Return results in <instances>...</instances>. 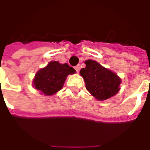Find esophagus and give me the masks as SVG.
Returning <instances> with one entry per match:
<instances>
[{
  "label": "esophagus",
  "mask_w": 150,
  "mask_h": 150,
  "mask_svg": "<svg viewBox=\"0 0 150 150\" xmlns=\"http://www.w3.org/2000/svg\"><path fill=\"white\" fill-rule=\"evenodd\" d=\"M75 71H76V72H79L80 66L79 65H76L75 67Z\"/></svg>",
  "instance_id": "obj_1"
}]
</instances>
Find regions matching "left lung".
Instances as JSON below:
<instances>
[{"label": "left lung", "mask_w": 150, "mask_h": 150, "mask_svg": "<svg viewBox=\"0 0 150 150\" xmlns=\"http://www.w3.org/2000/svg\"><path fill=\"white\" fill-rule=\"evenodd\" d=\"M86 68L80 74L86 82V89L98 100H107L119 91L121 79L115 73L103 68L96 61H85Z\"/></svg>", "instance_id": "obj_1"}]
</instances>
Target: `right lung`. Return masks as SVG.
<instances>
[{
    "mask_svg": "<svg viewBox=\"0 0 150 150\" xmlns=\"http://www.w3.org/2000/svg\"><path fill=\"white\" fill-rule=\"evenodd\" d=\"M75 72V70L68 64H60L57 61H51L47 67L36 73L33 85L47 96H50L61 90L66 77Z\"/></svg>",
    "mask_w": 150,
    "mask_h": 150,
    "instance_id": "add662e5",
    "label": "right lung"
}]
</instances>
